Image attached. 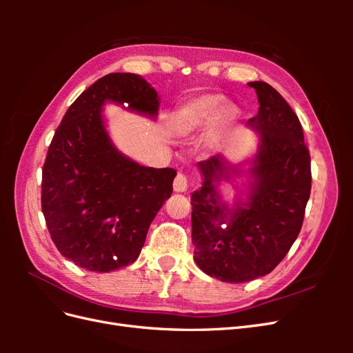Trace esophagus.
<instances>
[{
  "label": "esophagus",
  "instance_id": "34e87169",
  "mask_svg": "<svg viewBox=\"0 0 353 353\" xmlns=\"http://www.w3.org/2000/svg\"><path fill=\"white\" fill-rule=\"evenodd\" d=\"M187 188H188L187 176L184 174H178L174 181V190L176 193H184V191H187Z\"/></svg>",
  "mask_w": 353,
  "mask_h": 353
}]
</instances>
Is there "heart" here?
<instances>
[{"instance_id": "obj_1", "label": "heart", "mask_w": 353, "mask_h": 353, "mask_svg": "<svg viewBox=\"0 0 353 353\" xmlns=\"http://www.w3.org/2000/svg\"><path fill=\"white\" fill-rule=\"evenodd\" d=\"M240 110L236 104L225 101V97L215 92H206L181 104L172 116L170 128L176 137H193L209 125L206 144H213L239 119Z\"/></svg>"}]
</instances>
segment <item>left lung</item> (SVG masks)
I'll list each match as a JSON object with an SVG mask.
<instances>
[{
    "label": "left lung",
    "mask_w": 353,
    "mask_h": 353,
    "mask_svg": "<svg viewBox=\"0 0 353 353\" xmlns=\"http://www.w3.org/2000/svg\"><path fill=\"white\" fill-rule=\"evenodd\" d=\"M259 112L248 126L259 135L250 160L246 200L232 208L217 185L244 172L222 154L197 163L203 185L191 196V239L199 268L225 283H248L270 274L290 250L302 228L311 194V156L299 117L270 83L249 82Z\"/></svg>",
    "instance_id": "obj_1"
}]
</instances>
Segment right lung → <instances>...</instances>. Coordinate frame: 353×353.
<instances>
[{"label": "right lung", "mask_w": 353, "mask_h": 353, "mask_svg": "<svg viewBox=\"0 0 353 353\" xmlns=\"http://www.w3.org/2000/svg\"><path fill=\"white\" fill-rule=\"evenodd\" d=\"M159 95L134 73H109L73 101L42 168V213L59 252L81 268L110 272L137 261L176 175L122 154L105 130L103 105L154 117Z\"/></svg>", "instance_id": "obj_1"}]
</instances>
